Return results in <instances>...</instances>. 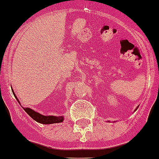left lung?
I'll return each mask as SVG.
<instances>
[{"label": "left lung", "mask_w": 159, "mask_h": 159, "mask_svg": "<svg viewBox=\"0 0 159 159\" xmlns=\"http://www.w3.org/2000/svg\"><path fill=\"white\" fill-rule=\"evenodd\" d=\"M138 107H139V106H138V107H136V109H135V111H136V110H137V109H138ZM108 122H110V121H108ZM115 122H116V121H115Z\"/></svg>", "instance_id": "8db88e82"}]
</instances>
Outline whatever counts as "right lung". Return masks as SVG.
<instances>
[{
    "label": "right lung",
    "instance_id": "1",
    "mask_svg": "<svg viewBox=\"0 0 159 159\" xmlns=\"http://www.w3.org/2000/svg\"><path fill=\"white\" fill-rule=\"evenodd\" d=\"M12 91V93H13L14 96L16 99V100L18 101L20 104V102L19 101V99H17L16 95L14 93L13 90ZM24 110L26 111V113L30 116L32 119H33L35 121H36L37 123H40L41 124H52V123H62L64 121V116H43L41 114L38 113V112L35 111L34 110H32L29 107H23Z\"/></svg>",
    "mask_w": 159,
    "mask_h": 159
}]
</instances>
